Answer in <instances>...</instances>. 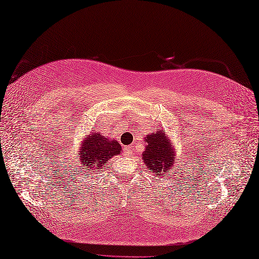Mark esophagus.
Wrapping results in <instances>:
<instances>
[{
  "mask_svg": "<svg viewBox=\"0 0 259 259\" xmlns=\"http://www.w3.org/2000/svg\"><path fill=\"white\" fill-rule=\"evenodd\" d=\"M125 151H126V154H132V153H131V152H132L131 147H126V150H125Z\"/></svg>",
  "mask_w": 259,
  "mask_h": 259,
  "instance_id": "1",
  "label": "esophagus"
}]
</instances>
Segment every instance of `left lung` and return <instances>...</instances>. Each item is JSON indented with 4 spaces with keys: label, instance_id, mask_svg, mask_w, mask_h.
I'll return each mask as SVG.
<instances>
[{
    "label": "left lung",
    "instance_id": "obj_1",
    "mask_svg": "<svg viewBox=\"0 0 259 259\" xmlns=\"http://www.w3.org/2000/svg\"><path fill=\"white\" fill-rule=\"evenodd\" d=\"M145 142V151L142 155H143L147 168H150L159 177H165L168 173L167 171L170 168L172 170V165L176 163L174 162L176 152L171 142L167 141L165 132H162V133L157 132L155 134L147 135Z\"/></svg>",
    "mask_w": 259,
    "mask_h": 259
}]
</instances>
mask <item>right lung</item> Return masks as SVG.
<instances>
[{
  "label": "right lung",
  "mask_w": 259,
  "mask_h": 259,
  "mask_svg": "<svg viewBox=\"0 0 259 259\" xmlns=\"http://www.w3.org/2000/svg\"><path fill=\"white\" fill-rule=\"evenodd\" d=\"M80 145L79 162L81 163L82 171L79 170L80 167H76V172L79 174L85 170H88L89 173L99 172L110 157L120 154L122 151L117 141H110L100 133L89 134Z\"/></svg>",
  "instance_id": "1"
}]
</instances>
